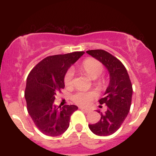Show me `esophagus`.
<instances>
[{"label":"esophagus","mask_w":156,"mask_h":156,"mask_svg":"<svg viewBox=\"0 0 156 156\" xmlns=\"http://www.w3.org/2000/svg\"><path fill=\"white\" fill-rule=\"evenodd\" d=\"M79 108L80 109V110H82V111H83V112H85L86 113H88V112H90V110H89V109H88V108H83V107H80Z\"/></svg>","instance_id":"1"}]
</instances>
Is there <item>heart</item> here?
<instances>
[{
    "label": "heart",
    "mask_w": 156,
    "mask_h": 156,
    "mask_svg": "<svg viewBox=\"0 0 156 156\" xmlns=\"http://www.w3.org/2000/svg\"><path fill=\"white\" fill-rule=\"evenodd\" d=\"M80 69L83 72L92 79L99 77L103 71V66L99 61L93 58H89L82 63ZM74 72L73 69H69L64 76V83L67 87H70L73 84V78ZM97 94L94 92H77L73 96V101L79 105H88L94 98Z\"/></svg>",
    "instance_id": "1"
}]
</instances>
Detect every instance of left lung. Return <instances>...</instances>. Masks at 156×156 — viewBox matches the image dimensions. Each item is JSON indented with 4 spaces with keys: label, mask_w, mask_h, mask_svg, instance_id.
I'll return each instance as SVG.
<instances>
[{
    "label": "left lung",
    "mask_w": 156,
    "mask_h": 156,
    "mask_svg": "<svg viewBox=\"0 0 156 156\" xmlns=\"http://www.w3.org/2000/svg\"><path fill=\"white\" fill-rule=\"evenodd\" d=\"M87 53L105 66L110 78L104 97L99 100L106 109L103 112L97 110L101 114V119L95 124H89V128L98 136L112 135L120 128L129 113L133 94L131 82L126 68L114 55L103 50H91Z\"/></svg>",
    "instance_id": "obj_1"
}]
</instances>
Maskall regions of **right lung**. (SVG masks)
<instances>
[{
    "instance_id": "add662e5",
    "label": "right lung",
    "mask_w": 156,
    "mask_h": 156,
    "mask_svg": "<svg viewBox=\"0 0 156 156\" xmlns=\"http://www.w3.org/2000/svg\"><path fill=\"white\" fill-rule=\"evenodd\" d=\"M84 54L83 51L46 57L30 72L26 80L25 98L27 109L36 126L44 135L57 136L69 128L75 105L57 107L53 102L64 87L68 69Z\"/></svg>"
}]
</instances>
